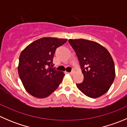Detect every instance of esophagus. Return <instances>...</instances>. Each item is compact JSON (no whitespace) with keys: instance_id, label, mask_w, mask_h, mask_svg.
I'll return each mask as SVG.
<instances>
[{"instance_id":"esophagus-1","label":"esophagus","mask_w":127,"mask_h":127,"mask_svg":"<svg viewBox=\"0 0 127 127\" xmlns=\"http://www.w3.org/2000/svg\"><path fill=\"white\" fill-rule=\"evenodd\" d=\"M68 73L70 74H74V71H72L71 72H68Z\"/></svg>"}]
</instances>
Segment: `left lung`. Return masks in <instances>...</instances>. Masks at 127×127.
I'll return each mask as SVG.
<instances>
[{
  "label": "left lung",
  "instance_id": "left-lung-1",
  "mask_svg": "<svg viewBox=\"0 0 127 127\" xmlns=\"http://www.w3.org/2000/svg\"><path fill=\"white\" fill-rule=\"evenodd\" d=\"M75 52L84 80L77 87L92 98L103 95L109 90L115 78V66L108 51L99 43L85 39H69Z\"/></svg>",
  "mask_w": 127,
  "mask_h": 127
}]
</instances>
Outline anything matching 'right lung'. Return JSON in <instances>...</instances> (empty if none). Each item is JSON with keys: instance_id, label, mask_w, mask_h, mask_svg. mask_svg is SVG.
<instances>
[{"instance_id": "add662e5", "label": "right lung", "mask_w": 127, "mask_h": 127, "mask_svg": "<svg viewBox=\"0 0 127 127\" xmlns=\"http://www.w3.org/2000/svg\"><path fill=\"white\" fill-rule=\"evenodd\" d=\"M67 40L41 38L29 44L20 54L19 76L25 89L33 96H48L62 82L64 74L53 67V60L56 50Z\"/></svg>"}]
</instances>
